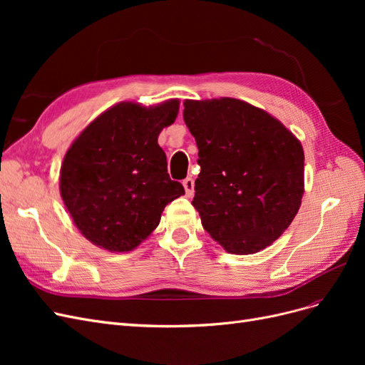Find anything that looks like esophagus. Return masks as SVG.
Listing matches in <instances>:
<instances>
[{
	"label": "esophagus",
	"instance_id": "esophagus-1",
	"mask_svg": "<svg viewBox=\"0 0 365 365\" xmlns=\"http://www.w3.org/2000/svg\"><path fill=\"white\" fill-rule=\"evenodd\" d=\"M182 185H184V189H185V195L187 196H193V193H195V181H193L192 176H187V178L182 181Z\"/></svg>",
	"mask_w": 365,
	"mask_h": 365
}]
</instances>
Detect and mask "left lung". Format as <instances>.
I'll list each match as a JSON object with an SVG mask.
<instances>
[{
	"label": "left lung",
	"mask_w": 365,
	"mask_h": 365,
	"mask_svg": "<svg viewBox=\"0 0 365 365\" xmlns=\"http://www.w3.org/2000/svg\"><path fill=\"white\" fill-rule=\"evenodd\" d=\"M201 172L193 207L204 230L231 254L279 239L304 192V152L277 118L237 98L185 101Z\"/></svg>",
	"instance_id": "obj_1"
}]
</instances>
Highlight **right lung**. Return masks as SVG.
<instances>
[{"instance_id": "add662e5", "label": "right lung", "mask_w": 365, "mask_h": 365, "mask_svg": "<svg viewBox=\"0 0 365 365\" xmlns=\"http://www.w3.org/2000/svg\"><path fill=\"white\" fill-rule=\"evenodd\" d=\"M178 109L176 98L152 108L118 103L88 125L65 153L62 200L94 245L134 250L157 228L164 207L184 195L158 145Z\"/></svg>"}]
</instances>
